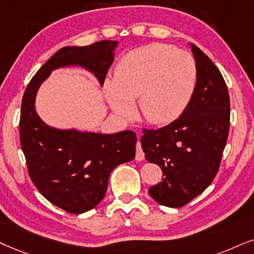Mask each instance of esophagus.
I'll use <instances>...</instances> for the list:
<instances>
[{"label": "esophagus", "instance_id": "obj_1", "mask_svg": "<svg viewBox=\"0 0 254 254\" xmlns=\"http://www.w3.org/2000/svg\"><path fill=\"white\" fill-rule=\"evenodd\" d=\"M145 158V155H144V151L142 149V144L140 142H137V145H136V160H143Z\"/></svg>", "mask_w": 254, "mask_h": 254}]
</instances>
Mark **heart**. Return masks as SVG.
<instances>
[{
    "label": "heart",
    "mask_w": 254,
    "mask_h": 254,
    "mask_svg": "<svg viewBox=\"0 0 254 254\" xmlns=\"http://www.w3.org/2000/svg\"><path fill=\"white\" fill-rule=\"evenodd\" d=\"M197 78V64L190 54L171 44L151 43L122 57L115 78L105 83V92L111 108L121 117L132 116V101L138 97L144 120L162 124L186 110Z\"/></svg>",
    "instance_id": "b5f03b06"
}]
</instances>
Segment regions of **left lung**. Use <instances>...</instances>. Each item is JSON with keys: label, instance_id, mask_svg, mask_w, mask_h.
Segmentation results:
<instances>
[{"label": "left lung", "instance_id": "8db88e82", "mask_svg": "<svg viewBox=\"0 0 254 254\" xmlns=\"http://www.w3.org/2000/svg\"><path fill=\"white\" fill-rule=\"evenodd\" d=\"M197 86L182 116L158 129H143L147 162L159 165L162 182L149 189L157 203L182 207L216 177L230 129V96L223 76L197 46Z\"/></svg>", "mask_w": 254, "mask_h": 254}]
</instances>
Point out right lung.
I'll return each mask as SVG.
<instances>
[{"instance_id":"1","label":"right lung","mask_w":254,"mask_h":254,"mask_svg":"<svg viewBox=\"0 0 254 254\" xmlns=\"http://www.w3.org/2000/svg\"><path fill=\"white\" fill-rule=\"evenodd\" d=\"M116 47V41L105 40L86 47L62 48L35 73L22 98L20 140L29 176L50 203L69 213L86 212L101 203L112 170L134 158L136 133L54 129L37 116L35 96L51 70L70 64L84 66L103 84Z\"/></svg>"}]
</instances>
